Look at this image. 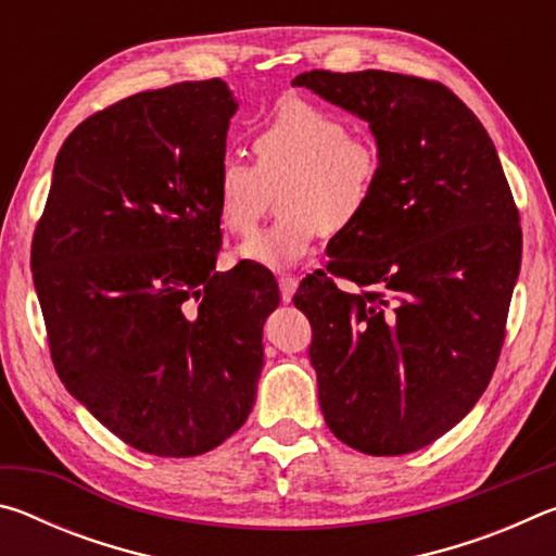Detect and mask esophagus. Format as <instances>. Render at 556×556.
<instances>
[{
	"label": "esophagus",
	"mask_w": 556,
	"mask_h": 556,
	"mask_svg": "<svg viewBox=\"0 0 556 556\" xmlns=\"http://www.w3.org/2000/svg\"><path fill=\"white\" fill-rule=\"evenodd\" d=\"M299 287V279L291 277V275H281L279 277V291H281V301H291V296H294V291Z\"/></svg>",
	"instance_id": "obj_1"
}]
</instances>
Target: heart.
<instances>
[{"instance_id": "b5f03b06", "label": "heart", "mask_w": 556, "mask_h": 556, "mask_svg": "<svg viewBox=\"0 0 556 556\" xmlns=\"http://www.w3.org/2000/svg\"><path fill=\"white\" fill-rule=\"evenodd\" d=\"M257 166L228 154L215 178L218 213L235 235L255 232L281 178L279 218L238 257L267 269L294 267L328 230L355 228L380 184V152L345 122L306 100H285L252 129Z\"/></svg>"}]
</instances>
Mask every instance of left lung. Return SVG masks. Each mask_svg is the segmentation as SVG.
Segmentation results:
<instances>
[{
  "mask_svg": "<svg viewBox=\"0 0 556 556\" xmlns=\"http://www.w3.org/2000/svg\"><path fill=\"white\" fill-rule=\"evenodd\" d=\"M291 86L368 122L380 184L294 304L333 434L370 456L429 446L481 400L505 338L522 230L493 139L448 88L388 71ZM333 276L372 286L348 295Z\"/></svg>",
  "mask_w": 556,
  "mask_h": 556,
  "instance_id": "left-lung-1",
  "label": "left lung"
}]
</instances>
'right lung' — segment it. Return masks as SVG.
Instances as JSON below:
<instances>
[{"label": "right lung", "mask_w": 556, "mask_h": 556, "mask_svg": "<svg viewBox=\"0 0 556 556\" xmlns=\"http://www.w3.org/2000/svg\"><path fill=\"white\" fill-rule=\"evenodd\" d=\"M238 100L186 80L96 112L65 139L31 271L51 357L75 400L154 456L220 446L252 412L271 271L215 269V178Z\"/></svg>", "instance_id": "1"}]
</instances>
